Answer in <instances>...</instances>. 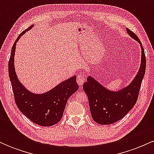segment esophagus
I'll return each mask as SVG.
<instances>
[{
  "instance_id": "obj_1",
  "label": "esophagus",
  "mask_w": 154,
  "mask_h": 154,
  "mask_svg": "<svg viewBox=\"0 0 154 154\" xmlns=\"http://www.w3.org/2000/svg\"><path fill=\"white\" fill-rule=\"evenodd\" d=\"M85 77L82 75H79L77 76V84L79 85H82L83 83L85 82Z\"/></svg>"
}]
</instances>
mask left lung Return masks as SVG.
Segmentation results:
<instances>
[{
	"label": "left lung",
	"instance_id": "obj_1",
	"mask_svg": "<svg viewBox=\"0 0 154 154\" xmlns=\"http://www.w3.org/2000/svg\"><path fill=\"white\" fill-rule=\"evenodd\" d=\"M128 34L140 44L141 64L137 75L128 87L118 92L109 91L92 77L83 84L88 95L91 116L96 123L111 125L119 121L133 108L138 98L139 91L146 72V59L140 40L133 32L127 29Z\"/></svg>",
	"mask_w": 154,
	"mask_h": 154
}]
</instances>
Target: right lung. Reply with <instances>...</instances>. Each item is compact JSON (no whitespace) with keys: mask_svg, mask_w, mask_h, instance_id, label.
Wrapping results in <instances>:
<instances>
[{"mask_svg":"<svg viewBox=\"0 0 154 154\" xmlns=\"http://www.w3.org/2000/svg\"><path fill=\"white\" fill-rule=\"evenodd\" d=\"M23 31L14 43L8 61V75L13 89L14 100L17 107L24 115L37 125L50 127L61 119L67 100L78 90L76 76L63 81L50 91L43 94H34L28 91L17 78L14 69V54L17 41L26 32Z\"/></svg>","mask_w":154,"mask_h":154,"instance_id":"right-lung-1","label":"right lung"}]
</instances>
